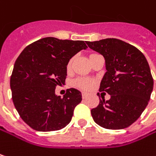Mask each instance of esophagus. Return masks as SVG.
Wrapping results in <instances>:
<instances>
[{
  "label": "esophagus",
  "instance_id": "obj_1",
  "mask_svg": "<svg viewBox=\"0 0 156 156\" xmlns=\"http://www.w3.org/2000/svg\"><path fill=\"white\" fill-rule=\"evenodd\" d=\"M82 97H83V98H86V97H87V94H86L85 92H83V93H82Z\"/></svg>",
  "mask_w": 156,
  "mask_h": 156
}]
</instances>
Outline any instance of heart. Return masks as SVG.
<instances>
[{"instance_id":"b5f03b06","label":"heart","mask_w":156,"mask_h":156,"mask_svg":"<svg viewBox=\"0 0 156 156\" xmlns=\"http://www.w3.org/2000/svg\"><path fill=\"white\" fill-rule=\"evenodd\" d=\"M72 61L73 59H71L70 61L68 62V64H67V68H68V69H69V68L71 67V66H72ZM74 85H75L77 88L81 89V90H90V89L93 87V85H94V81H93L92 79H90V78H79V79H77V80L74 82Z\"/></svg>"}]
</instances>
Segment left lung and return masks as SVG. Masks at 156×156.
Returning a JSON list of instances; mask_svg holds the SVG:
<instances>
[{
    "label": "left lung",
    "mask_w": 156,
    "mask_h": 156,
    "mask_svg": "<svg viewBox=\"0 0 156 156\" xmlns=\"http://www.w3.org/2000/svg\"><path fill=\"white\" fill-rule=\"evenodd\" d=\"M89 48L101 54L106 62L99 91L110 95L91 109L94 122L109 129H122L136 122L147 107L154 80L143 53L127 42L115 39L88 41Z\"/></svg>",
    "instance_id": "left-lung-1"
}]
</instances>
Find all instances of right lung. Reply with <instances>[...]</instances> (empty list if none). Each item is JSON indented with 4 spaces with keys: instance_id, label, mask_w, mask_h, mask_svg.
Listing matches in <instances>:
<instances>
[{
    "instance_id": "1",
    "label": "right lung",
    "mask_w": 156,
    "mask_h": 156,
    "mask_svg": "<svg viewBox=\"0 0 156 156\" xmlns=\"http://www.w3.org/2000/svg\"><path fill=\"white\" fill-rule=\"evenodd\" d=\"M87 48L83 41L46 37L20 53L10 76V89L17 113L31 128L53 131L71 122L82 93L71 88L61 98L55 89L65 83L69 60Z\"/></svg>"
}]
</instances>
